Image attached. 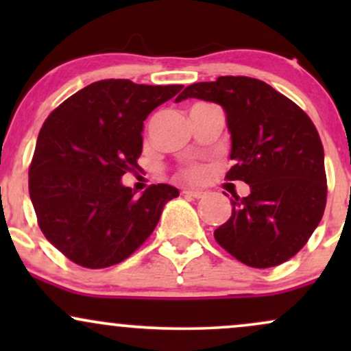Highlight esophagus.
Here are the masks:
<instances>
[{
  "mask_svg": "<svg viewBox=\"0 0 351 351\" xmlns=\"http://www.w3.org/2000/svg\"><path fill=\"white\" fill-rule=\"evenodd\" d=\"M184 196H189V198H203L204 193L198 191V189H184L183 191Z\"/></svg>",
  "mask_w": 351,
  "mask_h": 351,
  "instance_id": "1",
  "label": "esophagus"
}]
</instances>
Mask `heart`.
<instances>
[{
  "instance_id": "obj_1",
  "label": "heart",
  "mask_w": 351,
  "mask_h": 351,
  "mask_svg": "<svg viewBox=\"0 0 351 351\" xmlns=\"http://www.w3.org/2000/svg\"><path fill=\"white\" fill-rule=\"evenodd\" d=\"M204 175H206V168L198 167V165H196V167H189V168H186V170L183 171V176L186 180H189V181L203 180Z\"/></svg>"
}]
</instances>
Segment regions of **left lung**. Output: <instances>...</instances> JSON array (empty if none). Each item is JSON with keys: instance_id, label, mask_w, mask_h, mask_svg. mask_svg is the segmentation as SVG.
<instances>
[{"instance_id": "8db88e82", "label": "left lung", "mask_w": 351, "mask_h": 351, "mask_svg": "<svg viewBox=\"0 0 351 351\" xmlns=\"http://www.w3.org/2000/svg\"><path fill=\"white\" fill-rule=\"evenodd\" d=\"M219 104L231 134L228 180L249 184L231 199V217L215 239L256 269L279 265L304 247L327 203L324 147L315 125L291 99L259 79L223 75L191 84L176 97Z\"/></svg>"}]
</instances>
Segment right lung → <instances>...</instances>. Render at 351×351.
<instances>
[{"mask_svg": "<svg viewBox=\"0 0 351 351\" xmlns=\"http://www.w3.org/2000/svg\"><path fill=\"white\" fill-rule=\"evenodd\" d=\"M181 88L99 80L46 119L29 167V196L43 234L72 263L87 269L122 263L180 195L158 183L135 198L122 176L138 168L145 119Z\"/></svg>", "mask_w": 351, "mask_h": 351, "instance_id": "obj_1", "label": "right lung"}]
</instances>
